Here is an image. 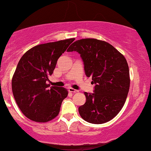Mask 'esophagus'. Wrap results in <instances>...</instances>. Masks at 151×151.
I'll list each match as a JSON object with an SVG mask.
<instances>
[{
	"label": "esophagus",
	"instance_id": "1",
	"mask_svg": "<svg viewBox=\"0 0 151 151\" xmlns=\"http://www.w3.org/2000/svg\"><path fill=\"white\" fill-rule=\"evenodd\" d=\"M68 91H69V92H70V93H76L79 92V91H77V90H75V89L72 88H69V89H68Z\"/></svg>",
	"mask_w": 151,
	"mask_h": 151
}]
</instances>
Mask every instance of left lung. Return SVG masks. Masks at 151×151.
<instances>
[{"instance_id": "1", "label": "left lung", "mask_w": 151, "mask_h": 151, "mask_svg": "<svg viewBox=\"0 0 151 151\" xmlns=\"http://www.w3.org/2000/svg\"><path fill=\"white\" fill-rule=\"evenodd\" d=\"M80 53L86 75L95 83L94 93H84L86 102L79 107L81 117L93 124L111 121L119 113L129 92V67L121 53L105 41L86 38L70 45L68 51Z\"/></svg>"}]
</instances>
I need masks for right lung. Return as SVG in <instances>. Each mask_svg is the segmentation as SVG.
<instances>
[{
	"mask_svg": "<svg viewBox=\"0 0 151 151\" xmlns=\"http://www.w3.org/2000/svg\"><path fill=\"white\" fill-rule=\"evenodd\" d=\"M74 40L35 46L19 61L12 79V93L19 108L31 121L47 123L58 115L68 91L63 87H49L47 81L59 57Z\"/></svg>",
	"mask_w": 151,
	"mask_h": 151,
	"instance_id": "1",
	"label": "right lung"
}]
</instances>
